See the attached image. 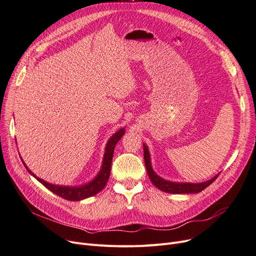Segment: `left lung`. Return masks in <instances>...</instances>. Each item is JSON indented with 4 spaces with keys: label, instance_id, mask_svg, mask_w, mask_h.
<instances>
[{
    "label": "left lung",
    "instance_id": "left-lung-1",
    "mask_svg": "<svg viewBox=\"0 0 256 256\" xmlns=\"http://www.w3.org/2000/svg\"><path fill=\"white\" fill-rule=\"evenodd\" d=\"M144 166L147 168V173L152 184L162 192H170V194H197L203 190L204 188L210 186L212 182L218 178L220 174L216 175L208 181L201 182V184H188V182H172L168 181L162 177L158 176L152 168L151 160H150V153L147 148V146L144 144Z\"/></svg>",
    "mask_w": 256,
    "mask_h": 256
}]
</instances>
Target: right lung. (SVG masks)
<instances>
[{"label": "right lung", "mask_w": 256, "mask_h": 256, "mask_svg": "<svg viewBox=\"0 0 256 256\" xmlns=\"http://www.w3.org/2000/svg\"><path fill=\"white\" fill-rule=\"evenodd\" d=\"M124 133H125V129L122 128L118 131H116L110 138H109V140L106 144V148H105L103 164H102V168L100 170V172L94 177V179H92L90 182H88V184H83L81 186H62L51 184H48V182L38 178L36 175H34L25 164H24V166H26L28 172L31 175H33L48 190H50L52 192L56 194L57 196L62 197L66 200H68V201H80L85 198L94 196V194L101 192L104 188V186H106L109 175H110L112 162V157H114V147L118 144V142L122 138V136H124Z\"/></svg>", "instance_id": "right-lung-1"}]
</instances>
